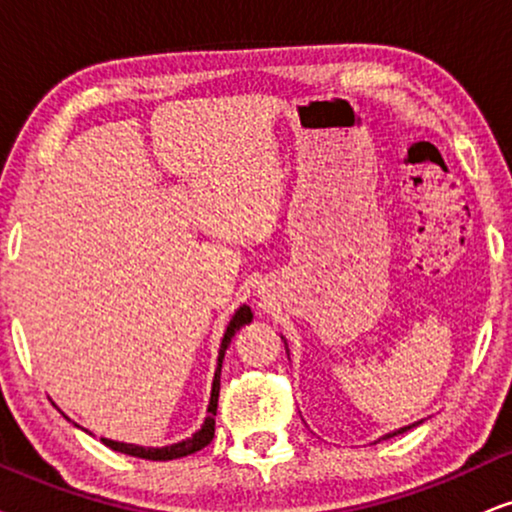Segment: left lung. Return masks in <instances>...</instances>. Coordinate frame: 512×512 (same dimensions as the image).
Here are the masks:
<instances>
[{
    "mask_svg": "<svg viewBox=\"0 0 512 512\" xmlns=\"http://www.w3.org/2000/svg\"><path fill=\"white\" fill-rule=\"evenodd\" d=\"M281 340H283V345H286V352H288V342H286V338H283V335H281ZM420 423H423V420H416V423L404 425V428H399V430H394V432H387V435H383L380 439H390V437H394V435H401V432H406V430L416 428V425H420ZM380 439H378V442H380Z\"/></svg>",
    "mask_w": 512,
    "mask_h": 512,
    "instance_id": "8db88e82",
    "label": "left lung"
}]
</instances>
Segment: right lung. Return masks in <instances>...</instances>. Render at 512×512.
Returning a JSON list of instances; mask_svg holds the SVG:
<instances>
[{
  "instance_id": "right-lung-1",
  "label": "right lung",
  "mask_w": 512,
  "mask_h": 512,
  "mask_svg": "<svg viewBox=\"0 0 512 512\" xmlns=\"http://www.w3.org/2000/svg\"><path fill=\"white\" fill-rule=\"evenodd\" d=\"M252 321V312L248 304H241V307L236 309V314L231 316L229 326H226L224 331V338H222V345H219V357H217V368H215V378H212V392H210V404H208V416H205L203 425L193 432L191 437L181 439V442H174V444H167V446H139V444H127V442H115V439H108V437H101V442L108 446V449L113 451H120V454H127V456H137V458H146V461H174V458H184V456H191L196 454V451L205 449L212 442V437H215V416H217V401H219V375H222V361H224V354H226V347L231 345V338L241 331L243 326H248ZM75 428H80V425L75 423ZM84 430V428H80ZM89 432V430H84ZM92 435V432H89Z\"/></svg>"
}]
</instances>
